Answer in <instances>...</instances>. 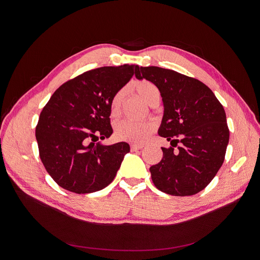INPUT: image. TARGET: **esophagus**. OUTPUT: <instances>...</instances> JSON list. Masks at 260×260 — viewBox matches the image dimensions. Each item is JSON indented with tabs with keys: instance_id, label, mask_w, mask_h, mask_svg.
Returning a JSON list of instances; mask_svg holds the SVG:
<instances>
[{
	"instance_id": "34e87169",
	"label": "esophagus",
	"mask_w": 260,
	"mask_h": 260,
	"mask_svg": "<svg viewBox=\"0 0 260 260\" xmlns=\"http://www.w3.org/2000/svg\"><path fill=\"white\" fill-rule=\"evenodd\" d=\"M143 144H132L131 145V149L132 151H138V149H141L143 148Z\"/></svg>"
}]
</instances>
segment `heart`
Masks as SVG:
<instances>
[{"label":"heart","instance_id":"obj_1","mask_svg":"<svg viewBox=\"0 0 260 260\" xmlns=\"http://www.w3.org/2000/svg\"><path fill=\"white\" fill-rule=\"evenodd\" d=\"M136 90L140 97L149 105L159 103L161 93L159 88L151 81L142 80L136 84ZM124 98V90H118L111 101V114L117 116ZM155 131V124L152 122H134L124 120L119 122L115 127V134L117 138L122 141H126L135 144L143 143L148 139L149 136Z\"/></svg>","mask_w":260,"mask_h":260}]
</instances>
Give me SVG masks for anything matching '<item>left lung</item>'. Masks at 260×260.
<instances>
[{
  "label": "left lung",
  "mask_w": 260,
  "mask_h": 260,
  "mask_svg": "<svg viewBox=\"0 0 260 260\" xmlns=\"http://www.w3.org/2000/svg\"><path fill=\"white\" fill-rule=\"evenodd\" d=\"M135 76L153 82L165 104L159 135L172 146L161 147V161L149 168L155 186L173 196L199 193L224 161L230 131L222 104L201 81L172 70L138 66Z\"/></svg>",
  "instance_id": "obj_1"
}]
</instances>
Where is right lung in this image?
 I'll return each instance as SVG.
<instances>
[{
	"label": "right lung",
	"mask_w": 260,
	"mask_h": 260,
	"mask_svg": "<svg viewBox=\"0 0 260 260\" xmlns=\"http://www.w3.org/2000/svg\"><path fill=\"white\" fill-rule=\"evenodd\" d=\"M137 65L104 66L63 83L40 114L36 126L39 155L51 178L76 194L97 192L111 183L129 152L126 142L101 145L108 138L111 101Z\"/></svg>",
	"instance_id": "right-lung-1"
}]
</instances>
